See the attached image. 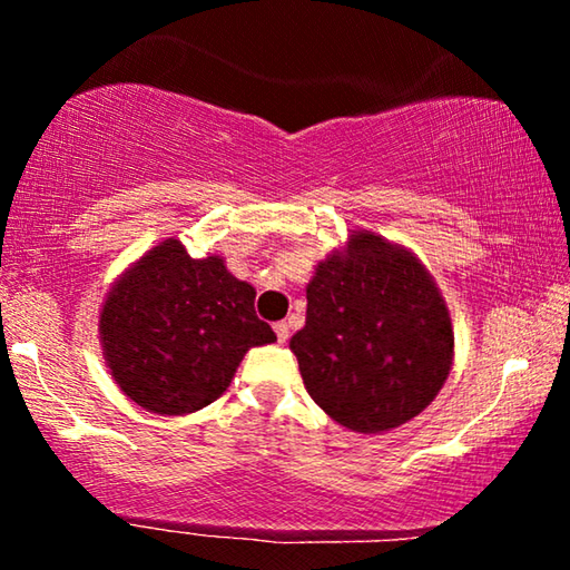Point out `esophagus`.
Masks as SVG:
<instances>
[{"label":"esophagus","instance_id":"obj_1","mask_svg":"<svg viewBox=\"0 0 570 570\" xmlns=\"http://www.w3.org/2000/svg\"><path fill=\"white\" fill-rule=\"evenodd\" d=\"M274 332H276V340L282 342V344L288 340V324L286 322H276L274 324Z\"/></svg>","mask_w":570,"mask_h":570}]
</instances>
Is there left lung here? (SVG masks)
Returning a JSON list of instances; mask_svg holds the SVG:
<instances>
[{
    "mask_svg": "<svg viewBox=\"0 0 570 570\" xmlns=\"http://www.w3.org/2000/svg\"><path fill=\"white\" fill-rule=\"evenodd\" d=\"M450 314L410 250L356 234L316 266L292 352L312 400L344 428L384 432L428 407L452 364Z\"/></svg>",
    "mask_w": 570,
    "mask_h": 570,
    "instance_id": "1",
    "label": "left lung"
}]
</instances>
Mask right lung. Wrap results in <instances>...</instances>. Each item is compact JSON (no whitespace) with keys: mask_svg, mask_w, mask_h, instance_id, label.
Returning <instances> with one entry per match:
<instances>
[{"mask_svg":"<svg viewBox=\"0 0 570 570\" xmlns=\"http://www.w3.org/2000/svg\"><path fill=\"white\" fill-rule=\"evenodd\" d=\"M256 292L224 258H190L168 238L112 288L100 314L105 360L140 407L188 414L216 402L250 346L276 342Z\"/></svg>","mask_w":570,"mask_h":570,"instance_id":"obj_1","label":"right lung"}]
</instances>
